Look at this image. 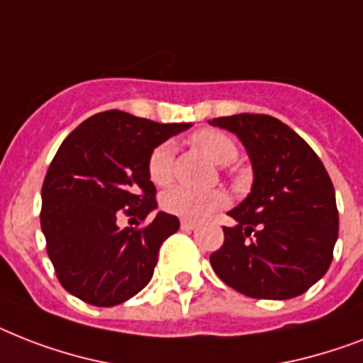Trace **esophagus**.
Instances as JSON below:
<instances>
[{
  "mask_svg": "<svg viewBox=\"0 0 363 363\" xmlns=\"http://www.w3.org/2000/svg\"><path fill=\"white\" fill-rule=\"evenodd\" d=\"M179 225H182V228H184V230H193V228L196 227V223L189 221V219H182V223H179Z\"/></svg>",
  "mask_w": 363,
  "mask_h": 363,
  "instance_id": "esophagus-1",
  "label": "esophagus"
}]
</instances>
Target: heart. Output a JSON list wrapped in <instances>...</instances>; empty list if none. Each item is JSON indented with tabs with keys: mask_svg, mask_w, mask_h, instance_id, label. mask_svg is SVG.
Segmentation results:
<instances>
[{
	"mask_svg": "<svg viewBox=\"0 0 363 363\" xmlns=\"http://www.w3.org/2000/svg\"><path fill=\"white\" fill-rule=\"evenodd\" d=\"M189 142L219 167H227L238 157L234 140L217 129H200L189 136ZM147 176L155 185H168L172 182L174 150L168 142H163L152 150L147 157ZM227 202V195L219 189L195 191L187 187H172L161 199V206L168 213L184 217L189 221L204 219L206 216L225 208Z\"/></svg>",
	"mask_w": 363,
	"mask_h": 363,
	"instance_id": "heart-1",
	"label": "heart"
}]
</instances>
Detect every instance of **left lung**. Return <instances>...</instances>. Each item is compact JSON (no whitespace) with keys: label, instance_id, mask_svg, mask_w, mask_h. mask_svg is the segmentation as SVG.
Segmentation results:
<instances>
[{"label":"left lung","instance_id":"obj_1","mask_svg":"<svg viewBox=\"0 0 363 363\" xmlns=\"http://www.w3.org/2000/svg\"><path fill=\"white\" fill-rule=\"evenodd\" d=\"M211 125L240 136L253 163V189L228 211L236 227L210 255L230 289L257 300H289L309 291L333 259L339 211L323 161L277 118L236 114Z\"/></svg>","mask_w":363,"mask_h":363}]
</instances>
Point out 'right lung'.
<instances>
[{"label":"right lung","instance_id":"add662e5","mask_svg":"<svg viewBox=\"0 0 363 363\" xmlns=\"http://www.w3.org/2000/svg\"><path fill=\"white\" fill-rule=\"evenodd\" d=\"M189 123H155L106 110L67 136L43 182L40 228L57 281L72 296L97 307L129 300L150 283L161 243L179 228L159 211L147 157ZM135 216L138 228L120 229Z\"/></svg>","mask_w":363,"mask_h":363}]
</instances>
